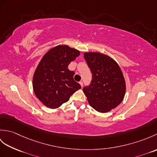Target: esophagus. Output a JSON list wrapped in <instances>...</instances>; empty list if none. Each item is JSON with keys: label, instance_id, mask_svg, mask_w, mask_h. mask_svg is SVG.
I'll return each mask as SVG.
<instances>
[{"label": "esophagus", "instance_id": "1", "mask_svg": "<svg viewBox=\"0 0 157 157\" xmlns=\"http://www.w3.org/2000/svg\"><path fill=\"white\" fill-rule=\"evenodd\" d=\"M79 84L81 85L82 87H83V86H84V83H83L82 81H80V82H79Z\"/></svg>", "mask_w": 157, "mask_h": 157}]
</instances>
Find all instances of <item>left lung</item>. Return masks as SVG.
I'll use <instances>...</instances> for the list:
<instances>
[{
    "label": "left lung",
    "mask_w": 157,
    "mask_h": 157,
    "mask_svg": "<svg viewBox=\"0 0 157 157\" xmlns=\"http://www.w3.org/2000/svg\"><path fill=\"white\" fill-rule=\"evenodd\" d=\"M90 69V84L83 88L89 104L96 111L106 113L117 107L125 93V82L119 66L110 56L99 52H85Z\"/></svg>",
    "instance_id": "left-lung-1"
}]
</instances>
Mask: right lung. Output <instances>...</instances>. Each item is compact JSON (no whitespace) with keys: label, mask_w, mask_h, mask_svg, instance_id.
<instances>
[{"label":"right lung","mask_w":157,"mask_h":157,"mask_svg":"<svg viewBox=\"0 0 157 157\" xmlns=\"http://www.w3.org/2000/svg\"><path fill=\"white\" fill-rule=\"evenodd\" d=\"M79 54L75 48L59 45L42 57L33 77V88L37 98L47 107H59L81 88L73 79L75 72L68 69L69 63Z\"/></svg>","instance_id":"add662e5"}]
</instances>
